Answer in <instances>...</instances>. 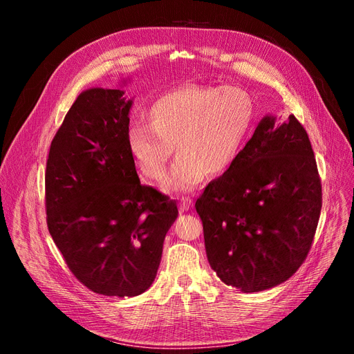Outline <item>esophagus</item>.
Instances as JSON below:
<instances>
[{"mask_svg":"<svg viewBox=\"0 0 354 354\" xmlns=\"http://www.w3.org/2000/svg\"><path fill=\"white\" fill-rule=\"evenodd\" d=\"M192 206V200L189 197H182L179 201V212H187Z\"/></svg>","mask_w":354,"mask_h":354,"instance_id":"esophagus-1","label":"esophagus"}]
</instances>
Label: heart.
I'll list each match as a JSON object with an SVG mask.
<instances>
[{"instance_id":"b5f03b06","label":"heart","mask_w":354,"mask_h":354,"mask_svg":"<svg viewBox=\"0 0 354 354\" xmlns=\"http://www.w3.org/2000/svg\"><path fill=\"white\" fill-rule=\"evenodd\" d=\"M147 115L150 125L135 122L128 131L135 165L160 182L176 144L179 157L166 185L189 191L204 175H222L234 165L253 128L254 101L236 86L184 85L158 95Z\"/></svg>"}]
</instances>
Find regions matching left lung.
<instances>
[{"instance_id": "1", "label": "left lung", "mask_w": 354, "mask_h": 354, "mask_svg": "<svg viewBox=\"0 0 354 354\" xmlns=\"http://www.w3.org/2000/svg\"><path fill=\"white\" fill-rule=\"evenodd\" d=\"M322 184L303 124L290 115L259 123L234 165L196 201L207 260L241 292L291 278L310 252Z\"/></svg>"}]
</instances>
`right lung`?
Instances as JSON below:
<instances>
[{
    "label": "right lung",
    "instance_id": "1",
    "mask_svg": "<svg viewBox=\"0 0 354 354\" xmlns=\"http://www.w3.org/2000/svg\"><path fill=\"white\" fill-rule=\"evenodd\" d=\"M120 89L76 98L54 135L45 169L48 231L86 288L133 297L153 283L176 201L141 185L128 148L129 109Z\"/></svg>",
    "mask_w": 354,
    "mask_h": 354
}]
</instances>
